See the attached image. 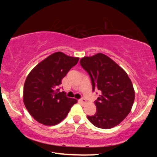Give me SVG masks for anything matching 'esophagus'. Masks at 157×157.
<instances>
[{
  "mask_svg": "<svg viewBox=\"0 0 157 157\" xmlns=\"http://www.w3.org/2000/svg\"><path fill=\"white\" fill-rule=\"evenodd\" d=\"M79 102L83 103V104H86V103H87V101H86V100L85 98H81L80 100H79Z\"/></svg>",
  "mask_w": 157,
  "mask_h": 157,
  "instance_id": "esophagus-1",
  "label": "esophagus"
}]
</instances>
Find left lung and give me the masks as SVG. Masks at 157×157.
Segmentation results:
<instances>
[{"instance_id":"8db88e82","label":"left lung","mask_w":157,"mask_h":157,"mask_svg":"<svg viewBox=\"0 0 157 157\" xmlns=\"http://www.w3.org/2000/svg\"><path fill=\"white\" fill-rule=\"evenodd\" d=\"M79 62L90 77L93 91H101L95 101L96 112L87 116L88 120L99 128H114L128 116L134 104L131 79L121 67L102 53L84 56Z\"/></svg>"}]
</instances>
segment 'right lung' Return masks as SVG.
Returning <instances> with one entry per match:
<instances>
[{
    "instance_id": "obj_1",
    "label": "right lung",
    "mask_w": 157,
    "mask_h": 157,
    "mask_svg": "<svg viewBox=\"0 0 157 157\" xmlns=\"http://www.w3.org/2000/svg\"><path fill=\"white\" fill-rule=\"evenodd\" d=\"M78 57L56 52L39 63L29 73L23 87V102L34 119L44 125L64 119L77 100L67 97L59 87Z\"/></svg>"
}]
</instances>
